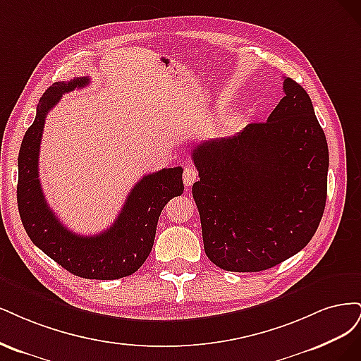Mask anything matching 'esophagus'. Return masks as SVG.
<instances>
[{
	"label": "esophagus",
	"instance_id": "34e87169",
	"mask_svg": "<svg viewBox=\"0 0 361 361\" xmlns=\"http://www.w3.org/2000/svg\"><path fill=\"white\" fill-rule=\"evenodd\" d=\"M197 180V171L196 168L188 165L184 168V172H183V183L185 188H190V185Z\"/></svg>",
	"mask_w": 361,
	"mask_h": 361
}]
</instances>
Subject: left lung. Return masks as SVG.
<instances>
[{
  "label": "left lung",
  "mask_w": 361,
  "mask_h": 361,
  "mask_svg": "<svg viewBox=\"0 0 361 361\" xmlns=\"http://www.w3.org/2000/svg\"><path fill=\"white\" fill-rule=\"evenodd\" d=\"M265 123L193 148L192 188L208 259L226 271H262L306 247L327 200L329 145L306 90L283 80Z\"/></svg>",
  "instance_id": "8db88e82"
}]
</instances>
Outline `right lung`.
Listing matches in <instances>:
<instances>
[{"label":"right lung","mask_w":361,"mask_h":361,"mask_svg":"<svg viewBox=\"0 0 361 361\" xmlns=\"http://www.w3.org/2000/svg\"><path fill=\"white\" fill-rule=\"evenodd\" d=\"M90 78L55 82L44 91L34 123L22 139L18 157V208L28 237L67 271L85 279L114 281L137 271L153 249L159 216L183 193V168L148 173L136 183L112 226L97 235H78L51 210L39 180V153L44 120L64 92L82 88Z\"/></svg>","instance_id":"obj_1"}]
</instances>
